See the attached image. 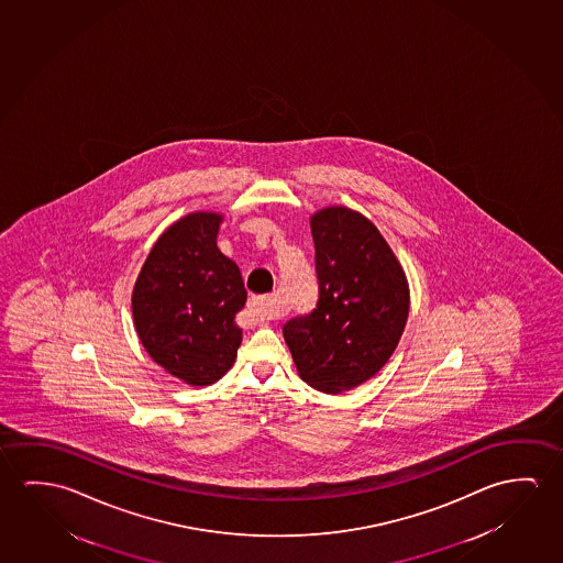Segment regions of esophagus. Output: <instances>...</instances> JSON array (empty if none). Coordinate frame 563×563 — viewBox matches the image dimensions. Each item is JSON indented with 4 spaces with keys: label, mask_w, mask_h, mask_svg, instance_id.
Instances as JSON below:
<instances>
[{
    "label": "esophagus",
    "mask_w": 563,
    "mask_h": 563,
    "mask_svg": "<svg viewBox=\"0 0 563 563\" xmlns=\"http://www.w3.org/2000/svg\"><path fill=\"white\" fill-rule=\"evenodd\" d=\"M250 312L257 320H273L275 318V308H273V296H251Z\"/></svg>",
    "instance_id": "esophagus-1"
}]
</instances>
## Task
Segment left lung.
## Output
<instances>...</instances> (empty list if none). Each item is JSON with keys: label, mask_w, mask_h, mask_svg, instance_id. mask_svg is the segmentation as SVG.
<instances>
[{"label": "left lung", "mask_w": 563, "mask_h": 563, "mask_svg": "<svg viewBox=\"0 0 563 563\" xmlns=\"http://www.w3.org/2000/svg\"><path fill=\"white\" fill-rule=\"evenodd\" d=\"M320 298L312 313L286 321L296 371L323 394L371 380L398 346L409 316V285L378 228L353 208L310 218Z\"/></svg>", "instance_id": "left-lung-1"}]
</instances>
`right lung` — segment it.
Returning a JSON list of instances; mask_svg holds the SVG:
<instances>
[{
  "label": "right lung",
  "mask_w": 563,
  "mask_h": 563,
  "mask_svg": "<svg viewBox=\"0 0 563 563\" xmlns=\"http://www.w3.org/2000/svg\"><path fill=\"white\" fill-rule=\"evenodd\" d=\"M222 220L199 210L169 225L132 290L134 328L147 355L189 386L220 380L242 345L235 313L247 292L238 265L218 250Z\"/></svg>",
  "instance_id": "obj_1"
}]
</instances>
